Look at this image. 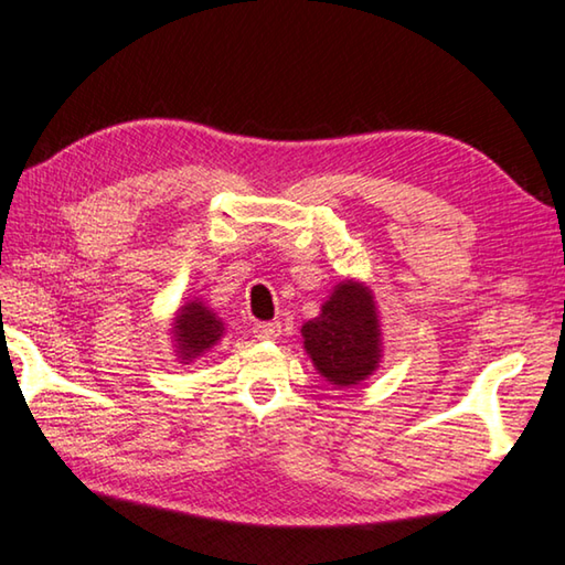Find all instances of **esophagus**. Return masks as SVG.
<instances>
[{
	"label": "esophagus",
	"mask_w": 565,
	"mask_h": 565,
	"mask_svg": "<svg viewBox=\"0 0 565 565\" xmlns=\"http://www.w3.org/2000/svg\"><path fill=\"white\" fill-rule=\"evenodd\" d=\"M281 333L279 321H259L254 323V337L259 341H274Z\"/></svg>",
	"instance_id": "34e87169"
}]
</instances>
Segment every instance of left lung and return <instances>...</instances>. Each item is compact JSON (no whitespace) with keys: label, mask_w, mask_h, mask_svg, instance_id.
I'll return each mask as SVG.
<instances>
[{"label":"left lung","mask_w":565,"mask_h":565,"mask_svg":"<svg viewBox=\"0 0 565 565\" xmlns=\"http://www.w3.org/2000/svg\"><path fill=\"white\" fill-rule=\"evenodd\" d=\"M303 349L323 379L351 386L366 379L379 363V319L371 294L343 281L321 306L317 319L303 323Z\"/></svg>","instance_id":"left-lung-1"}]
</instances>
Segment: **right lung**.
Listing matches in <instances>:
<instances>
[{"label":"right lung","mask_w":565,"mask_h":565,"mask_svg":"<svg viewBox=\"0 0 565 565\" xmlns=\"http://www.w3.org/2000/svg\"><path fill=\"white\" fill-rule=\"evenodd\" d=\"M177 343L181 359H196L199 353L214 347L218 337L224 333L222 321H218L212 311L202 303H186L177 317Z\"/></svg>","instance_id":"obj_1"}]
</instances>
